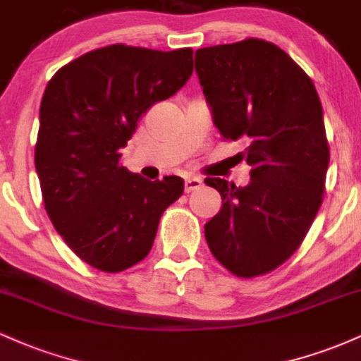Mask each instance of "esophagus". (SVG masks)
Masks as SVG:
<instances>
[{
	"mask_svg": "<svg viewBox=\"0 0 361 361\" xmlns=\"http://www.w3.org/2000/svg\"><path fill=\"white\" fill-rule=\"evenodd\" d=\"M204 181L200 180V178L197 176H192V178H186L185 180V192H193V190H198L202 186Z\"/></svg>",
	"mask_w": 361,
	"mask_h": 361,
	"instance_id": "34e87169",
	"label": "esophagus"
}]
</instances>
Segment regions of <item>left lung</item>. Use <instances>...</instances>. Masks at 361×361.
Listing matches in <instances>:
<instances>
[{"label": "left lung", "mask_w": 361, "mask_h": 361, "mask_svg": "<svg viewBox=\"0 0 361 361\" xmlns=\"http://www.w3.org/2000/svg\"><path fill=\"white\" fill-rule=\"evenodd\" d=\"M195 71L224 139L246 140L251 181L205 178L222 207L205 224L212 255L243 279L287 261L322 204L329 147L316 86L287 52L259 39L195 52Z\"/></svg>", "instance_id": "8db88e82"}]
</instances>
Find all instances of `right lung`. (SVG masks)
Returning a JSON list of instances; mask_svg holds the SVG:
<instances>
[{"label":"right lung","instance_id":"add662e5","mask_svg":"<svg viewBox=\"0 0 361 361\" xmlns=\"http://www.w3.org/2000/svg\"><path fill=\"white\" fill-rule=\"evenodd\" d=\"M192 73V49L115 44L66 64L44 91L35 169L45 210L97 270L118 273L146 258L161 215L183 193L180 176L146 180L120 157L140 115Z\"/></svg>","mask_w":361,"mask_h":361}]
</instances>
